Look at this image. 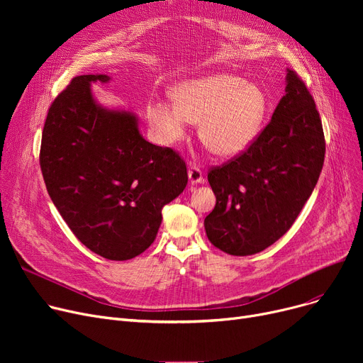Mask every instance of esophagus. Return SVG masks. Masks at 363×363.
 Here are the masks:
<instances>
[{
	"mask_svg": "<svg viewBox=\"0 0 363 363\" xmlns=\"http://www.w3.org/2000/svg\"><path fill=\"white\" fill-rule=\"evenodd\" d=\"M188 179H189V182H191L193 185L201 184L203 182L201 170L197 166H194V164H189V167H188Z\"/></svg>",
	"mask_w": 363,
	"mask_h": 363,
	"instance_id": "34e87169",
	"label": "esophagus"
}]
</instances>
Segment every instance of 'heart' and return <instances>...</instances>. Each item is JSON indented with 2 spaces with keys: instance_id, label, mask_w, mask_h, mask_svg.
Wrapping results in <instances>:
<instances>
[{
  "instance_id": "1",
  "label": "heart",
  "mask_w": 363,
  "mask_h": 363,
  "mask_svg": "<svg viewBox=\"0 0 363 363\" xmlns=\"http://www.w3.org/2000/svg\"><path fill=\"white\" fill-rule=\"evenodd\" d=\"M174 103L152 101L147 118L163 145L182 141L189 122L199 123L204 147L220 159H231L257 138L269 108L264 91L240 76L215 73L184 81L172 89Z\"/></svg>"
}]
</instances>
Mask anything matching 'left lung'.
<instances>
[{
  "label": "left lung",
  "instance_id": "1",
  "mask_svg": "<svg viewBox=\"0 0 363 363\" xmlns=\"http://www.w3.org/2000/svg\"><path fill=\"white\" fill-rule=\"evenodd\" d=\"M285 85L271 122L253 144L207 175L216 206L204 230L228 255H256L279 240L319 179L325 157L319 113L296 72L287 69Z\"/></svg>",
  "mask_w": 363,
  "mask_h": 363
}]
</instances>
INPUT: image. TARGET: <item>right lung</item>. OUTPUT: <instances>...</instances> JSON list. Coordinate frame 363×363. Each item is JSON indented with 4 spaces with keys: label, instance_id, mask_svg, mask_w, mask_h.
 Returning a JSON list of instances; mask_svg holds the SVG:
<instances>
[{
    "label": "right lung",
    "instance_id": "right-lung-1",
    "mask_svg": "<svg viewBox=\"0 0 363 363\" xmlns=\"http://www.w3.org/2000/svg\"><path fill=\"white\" fill-rule=\"evenodd\" d=\"M107 74H82L51 104L40 163L47 191L72 233L108 260L141 255L156 240L162 208L186 186L178 152L144 140L138 116L108 108L91 85Z\"/></svg>",
    "mask_w": 363,
    "mask_h": 363
}]
</instances>
